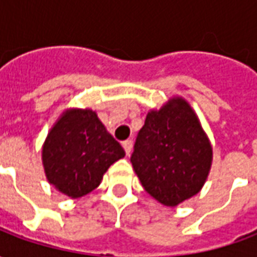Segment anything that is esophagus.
<instances>
[{"label":"esophagus","mask_w":257,"mask_h":257,"mask_svg":"<svg viewBox=\"0 0 257 257\" xmlns=\"http://www.w3.org/2000/svg\"><path fill=\"white\" fill-rule=\"evenodd\" d=\"M122 147L125 153H126V156H129L131 151H132V140H125V142H122Z\"/></svg>","instance_id":"1"}]
</instances>
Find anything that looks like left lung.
Returning <instances> with one entry per match:
<instances>
[{
  "instance_id": "obj_1",
  "label": "left lung",
  "mask_w": 257,
  "mask_h": 257,
  "mask_svg": "<svg viewBox=\"0 0 257 257\" xmlns=\"http://www.w3.org/2000/svg\"><path fill=\"white\" fill-rule=\"evenodd\" d=\"M213 150L198 115L182 96L147 112L131 162L140 183L165 206L198 194L212 167Z\"/></svg>"
}]
</instances>
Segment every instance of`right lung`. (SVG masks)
Returning a JSON list of instances; mask_svg holds the SVG:
<instances>
[{"mask_svg": "<svg viewBox=\"0 0 257 257\" xmlns=\"http://www.w3.org/2000/svg\"><path fill=\"white\" fill-rule=\"evenodd\" d=\"M41 153L48 182L73 199L93 191L107 169L125 157L90 108L64 110L48 132Z\"/></svg>", "mask_w": 257, "mask_h": 257, "instance_id": "1", "label": "right lung"}]
</instances>
